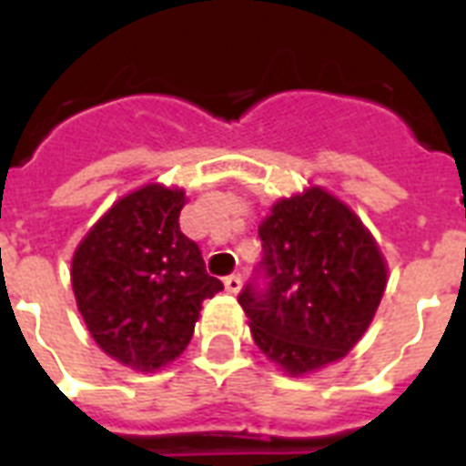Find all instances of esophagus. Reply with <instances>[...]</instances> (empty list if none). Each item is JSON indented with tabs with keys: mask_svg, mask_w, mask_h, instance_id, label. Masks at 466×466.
Returning a JSON list of instances; mask_svg holds the SVG:
<instances>
[{
	"mask_svg": "<svg viewBox=\"0 0 466 466\" xmlns=\"http://www.w3.org/2000/svg\"><path fill=\"white\" fill-rule=\"evenodd\" d=\"M241 285H244L241 276H227L225 278V290L229 292V295H237V292L241 290Z\"/></svg>",
	"mask_w": 466,
	"mask_h": 466,
	"instance_id": "esophagus-1",
	"label": "esophagus"
}]
</instances>
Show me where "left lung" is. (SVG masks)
<instances>
[{
	"label": "left lung",
	"mask_w": 466,
	"mask_h": 466,
	"mask_svg": "<svg viewBox=\"0 0 466 466\" xmlns=\"http://www.w3.org/2000/svg\"><path fill=\"white\" fill-rule=\"evenodd\" d=\"M258 237L263 288L247 285L239 295L258 350L290 377L346 358L387 288L375 237L319 186L280 198Z\"/></svg>",
	"instance_id": "1"
}]
</instances>
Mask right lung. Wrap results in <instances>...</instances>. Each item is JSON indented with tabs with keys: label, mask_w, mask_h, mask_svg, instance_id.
Masks as SVG:
<instances>
[{
	"label": "right lung",
	"mask_w": 466,
	"mask_h": 466,
	"mask_svg": "<svg viewBox=\"0 0 466 466\" xmlns=\"http://www.w3.org/2000/svg\"><path fill=\"white\" fill-rule=\"evenodd\" d=\"M186 190L147 183L108 208L72 256V290L113 360L155 372L186 350L203 302L222 290L178 227Z\"/></svg>",
	"instance_id": "right-lung-1"
}]
</instances>
